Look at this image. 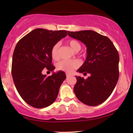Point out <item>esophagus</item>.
<instances>
[{
  "label": "esophagus",
  "instance_id": "esophagus-1",
  "mask_svg": "<svg viewBox=\"0 0 133 133\" xmlns=\"http://www.w3.org/2000/svg\"><path fill=\"white\" fill-rule=\"evenodd\" d=\"M71 76V75L70 74H66V77L67 78H68V77H70Z\"/></svg>",
  "mask_w": 133,
  "mask_h": 133
}]
</instances>
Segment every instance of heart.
<instances>
[{
	"instance_id": "b5f03b06",
	"label": "heart",
	"mask_w": 133,
	"mask_h": 133,
	"mask_svg": "<svg viewBox=\"0 0 133 133\" xmlns=\"http://www.w3.org/2000/svg\"><path fill=\"white\" fill-rule=\"evenodd\" d=\"M66 43L71 47L74 51L77 52L81 49V44L76 39H70L66 42ZM59 44L56 43L52 46L51 50V54L52 59L57 61L59 56ZM81 63L79 60H70V61H63L57 64V68L59 70L66 72L67 73H71L74 70L81 66Z\"/></svg>"
}]
</instances>
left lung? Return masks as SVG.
<instances>
[{"instance_id":"left-lung-1","label":"left lung","mask_w":133,"mask_h":133,"mask_svg":"<svg viewBox=\"0 0 133 133\" xmlns=\"http://www.w3.org/2000/svg\"><path fill=\"white\" fill-rule=\"evenodd\" d=\"M69 36L87 46L86 61L77 71L91 76L87 79L76 76L74 87L76 97L89 106H97L113 91L119 77V56L111 40L92 30L68 31Z\"/></svg>"}]
</instances>
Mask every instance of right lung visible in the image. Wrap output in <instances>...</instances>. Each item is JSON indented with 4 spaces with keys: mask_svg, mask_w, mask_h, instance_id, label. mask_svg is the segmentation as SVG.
<instances>
[{
    "mask_svg": "<svg viewBox=\"0 0 133 133\" xmlns=\"http://www.w3.org/2000/svg\"><path fill=\"white\" fill-rule=\"evenodd\" d=\"M66 35L65 30L35 29L22 38L15 47L11 66L14 85L23 101L34 108L51 105L66 79L62 71L48 77L42 72L44 68L50 71L54 70L51 50Z\"/></svg>",
    "mask_w": 133,
    "mask_h": 133,
    "instance_id": "add662e5",
    "label": "right lung"
}]
</instances>
